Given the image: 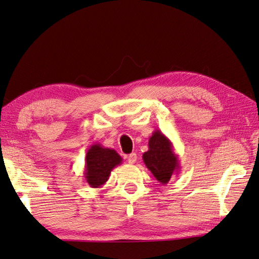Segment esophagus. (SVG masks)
<instances>
[{"label": "esophagus", "mask_w": 259, "mask_h": 259, "mask_svg": "<svg viewBox=\"0 0 259 259\" xmlns=\"http://www.w3.org/2000/svg\"><path fill=\"white\" fill-rule=\"evenodd\" d=\"M127 161L131 164H134V163L137 161V155L136 153H131V154L127 156Z\"/></svg>", "instance_id": "obj_1"}]
</instances>
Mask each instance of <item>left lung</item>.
I'll return each mask as SVG.
<instances>
[{"label": "left lung", "instance_id": "1", "mask_svg": "<svg viewBox=\"0 0 259 259\" xmlns=\"http://www.w3.org/2000/svg\"><path fill=\"white\" fill-rule=\"evenodd\" d=\"M143 161L157 181L166 184L173 174L180 170V161L174 152L171 141L160 130L153 132L149 140V150L144 152Z\"/></svg>", "mask_w": 259, "mask_h": 259}]
</instances>
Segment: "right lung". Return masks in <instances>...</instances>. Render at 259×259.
Here are the masks:
<instances>
[{"mask_svg":"<svg viewBox=\"0 0 259 259\" xmlns=\"http://www.w3.org/2000/svg\"><path fill=\"white\" fill-rule=\"evenodd\" d=\"M123 159L117 152L100 144L89 147L85 159V181L92 188H100L107 182L115 166L119 165Z\"/></svg>","mask_w":259,"mask_h":259,"instance_id":"obj_1","label":"right lung"}]
</instances>
